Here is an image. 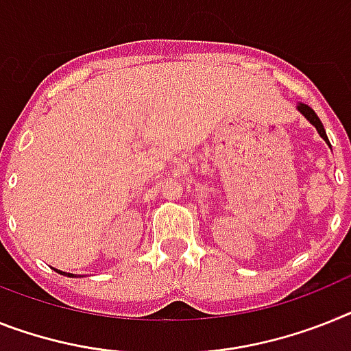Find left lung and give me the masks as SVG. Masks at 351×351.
Returning a JSON list of instances; mask_svg holds the SVG:
<instances>
[{"mask_svg":"<svg viewBox=\"0 0 351 351\" xmlns=\"http://www.w3.org/2000/svg\"><path fill=\"white\" fill-rule=\"evenodd\" d=\"M298 110L302 112L303 116L307 117V121H308V123H311V125H314V126H316L317 134H319L321 137H323V139L326 141V144H330V143H328V137H326V132H325V128H323V123H321V121H319V117L316 116V112L312 110V108L308 107V105H305V103H298Z\"/></svg>","mask_w":351,"mask_h":351,"instance_id":"1","label":"left lung"}]
</instances>
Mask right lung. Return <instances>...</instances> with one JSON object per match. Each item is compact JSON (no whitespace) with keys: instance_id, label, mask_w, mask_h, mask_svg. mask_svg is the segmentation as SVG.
<instances>
[{"instance_id":"1","label":"right lung","mask_w":351,"mask_h":351,"mask_svg":"<svg viewBox=\"0 0 351 351\" xmlns=\"http://www.w3.org/2000/svg\"><path fill=\"white\" fill-rule=\"evenodd\" d=\"M55 271H58V269H55ZM58 273H60V275H67V276H75V275H73V273H64V271H58Z\"/></svg>"}]
</instances>
